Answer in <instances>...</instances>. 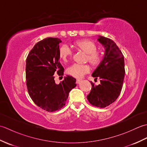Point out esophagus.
<instances>
[{
    "label": "esophagus",
    "mask_w": 147,
    "mask_h": 147,
    "mask_svg": "<svg viewBox=\"0 0 147 147\" xmlns=\"http://www.w3.org/2000/svg\"><path fill=\"white\" fill-rule=\"evenodd\" d=\"M81 80H79V79H78V80H76V83H77V84H79L80 82H81Z\"/></svg>",
    "instance_id": "esophagus-1"
}]
</instances>
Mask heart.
I'll list each match as a JSON object with an SVG mask.
<instances>
[{
  "label": "heart",
  "mask_w": 147,
  "mask_h": 147,
  "mask_svg": "<svg viewBox=\"0 0 147 147\" xmlns=\"http://www.w3.org/2000/svg\"><path fill=\"white\" fill-rule=\"evenodd\" d=\"M73 46L76 49L86 53L85 61H88L92 66L97 67L100 65L102 61V53L96 51V45L95 42L88 39H81L74 42ZM59 57L60 59L67 62L72 57V52L66 45H62L59 49ZM91 69L90 65L85 64H74L67 69V73L76 78H82L88 74Z\"/></svg>",
  "instance_id": "obj_1"
}]
</instances>
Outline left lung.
I'll list each match as a JSON object with an SVG mask.
<instances>
[{
	"label": "left lung",
	"instance_id": "1",
	"mask_svg": "<svg viewBox=\"0 0 147 147\" xmlns=\"http://www.w3.org/2000/svg\"><path fill=\"white\" fill-rule=\"evenodd\" d=\"M98 40L105 49V55L92 76L98 78L100 84L95 86L90 82L92 88L87 99L92 105L104 108L114 102L120 95L125 73L124 59L113 40L104 36H99Z\"/></svg>",
	"mask_w": 147,
	"mask_h": 147
}]
</instances>
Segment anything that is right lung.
Listing matches in <instances>:
<instances>
[{"label":"right lung","mask_w":147,"mask_h":147,"mask_svg":"<svg viewBox=\"0 0 147 147\" xmlns=\"http://www.w3.org/2000/svg\"><path fill=\"white\" fill-rule=\"evenodd\" d=\"M57 38H47L38 42L29 52L26 61L28 92L35 104L48 112L64 107L69 93L76 86V79L67 76L57 85L54 74L63 76L64 69L59 62Z\"/></svg>","instance_id":"right-lung-1"}]
</instances>
